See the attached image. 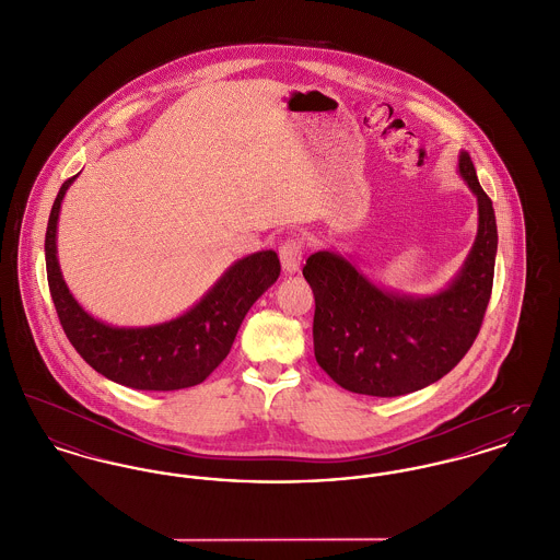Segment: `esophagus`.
Returning a JSON list of instances; mask_svg holds the SVG:
<instances>
[{
  "label": "esophagus",
  "instance_id": "obj_1",
  "mask_svg": "<svg viewBox=\"0 0 560 560\" xmlns=\"http://www.w3.org/2000/svg\"><path fill=\"white\" fill-rule=\"evenodd\" d=\"M280 262L284 273H298L302 267V258H304V246L300 240H287L280 246Z\"/></svg>",
  "mask_w": 560,
  "mask_h": 560
}]
</instances>
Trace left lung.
<instances>
[{
  "mask_svg": "<svg viewBox=\"0 0 560 560\" xmlns=\"http://www.w3.org/2000/svg\"><path fill=\"white\" fill-rule=\"evenodd\" d=\"M458 173L477 199V235L441 291L410 295L387 289L331 248L305 260L316 304L314 357L340 387L376 398L412 394L443 378L472 347L492 293L499 233L492 201L464 150Z\"/></svg>",
  "mask_w": 560,
  "mask_h": 560,
  "instance_id": "1",
  "label": "left lung"
}]
</instances>
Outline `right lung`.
Segmentation results:
<instances>
[{
  "instance_id": "add662e5",
  "label": "right lung",
  "mask_w": 560,
  "mask_h": 560,
  "mask_svg": "<svg viewBox=\"0 0 560 560\" xmlns=\"http://www.w3.org/2000/svg\"><path fill=\"white\" fill-rule=\"evenodd\" d=\"M77 177L59 188L45 237L52 304L68 340L96 372L124 387L175 392L203 383L229 355L248 310L278 280L280 258L273 250L237 258L197 304L168 320L108 325L74 300L57 258L59 211Z\"/></svg>"
}]
</instances>
